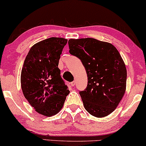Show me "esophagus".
<instances>
[{
	"label": "esophagus",
	"instance_id": "34e87169",
	"mask_svg": "<svg viewBox=\"0 0 146 146\" xmlns=\"http://www.w3.org/2000/svg\"><path fill=\"white\" fill-rule=\"evenodd\" d=\"M75 83H76V82L74 81H72V82H71V83H70V84H71V86L73 87V86H75Z\"/></svg>",
	"mask_w": 146,
	"mask_h": 146
}]
</instances>
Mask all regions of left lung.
<instances>
[{
	"label": "left lung",
	"instance_id": "obj_1",
	"mask_svg": "<svg viewBox=\"0 0 146 146\" xmlns=\"http://www.w3.org/2000/svg\"><path fill=\"white\" fill-rule=\"evenodd\" d=\"M68 45L88 74L87 88L79 92L85 109L94 117H106L125 92L127 71L120 54L111 43L92 38L70 39Z\"/></svg>",
	"mask_w": 146,
	"mask_h": 146
}]
</instances>
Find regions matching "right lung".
Masks as SVG:
<instances>
[{
  "label": "right lung",
  "instance_id": "1",
  "mask_svg": "<svg viewBox=\"0 0 146 146\" xmlns=\"http://www.w3.org/2000/svg\"><path fill=\"white\" fill-rule=\"evenodd\" d=\"M68 40L52 37L31 47L25 59L21 76L25 99L39 114L55 115L68 96V86L58 68L60 54Z\"/></svg>",
  "mask_w": 146,
  "mask_h": 146
}]
</instances>
